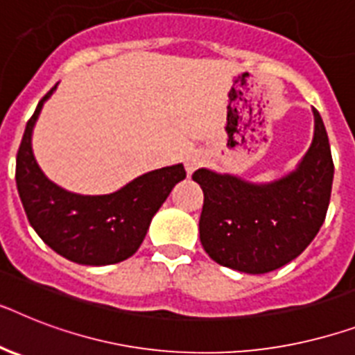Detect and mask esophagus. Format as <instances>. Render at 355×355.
Segmentation results:
<instances>
[{
  "label": "esophagus",
  "mask_w": 355,
  "mask_h": 355,
  "mask_svg": "<svg viewBox=\"0 0 355 355\" xmlns=\"http://www.w3.org/2000/svg\"><path fill=\"white\" fill-rule=\"evenodd\" d=\"M204 164V155L202 153H198V151H193L189 153L186 157V162H184V166H186V171L191 175L193 171H197L200 166Z\"/></svg>",
  "instance_id": "esophagus-1"
}]
</instances>
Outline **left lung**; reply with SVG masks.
<instances>
[{
  "label": "left lung",
  "mask_w": 355,
  "mask_h": 355,
  "mask_svg": "<svg viewBox=\"0 0 355 355\" xmlns=\"http://www.w3.org/2000/svg\"><path fill=\"white\" fill-rule=\"evenodd\" d=\"M313 138L293 171L272 182H250L232 173L198 169L204 191L198 232L220 266L261 275L297 259L324 223L334 162L327 129L315 109Z\"/></svg>",
  "instance_id": "left-lung-1"
}]
</instances>
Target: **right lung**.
Returning a JSON list of instances; mask_svg holds the SVG:
<instances>
[{"instance_id": "right-lung-1", "label": "right lung", "mask_w": 355, "mask_h": 355, "mask_svg": "<svg viewBox=\"0 0 355 355\" xmlns=\"http://www.w3.org/2000/svg\"><path fill=\"white\" fill-rule=\"evenodd\" d=\"M27 122L16 157V186L27 218L43 243L76 264L107 266L137 253L155 213L186 178L182 164L155 169L107 195H80L45 177L33 153V132L43 103Z\"/></svg>"}]
</instances>
